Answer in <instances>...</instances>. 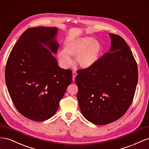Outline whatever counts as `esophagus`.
Returning a JSON list of instances; mask_svg holds the SVG:
<instances>
[{"mask_svg": "<svg viewBox=\"0 0 149 149\" xmlns=\"http://www.w3.org/2000/svg\"><path fill=\"white\" fill-rule=\"evenodd\" d=\"M76 75H77V73H76V72L75 71L72 72V80H73V81H74L75 80Z\"/></svg>", "mask_w": 149, "mask_h": 149, "instance_id": "34e87169", "label": "esophagus"}]
</instances>
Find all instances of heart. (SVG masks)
<instances>
[{"label": "heart", "mask_w": 149, "mask_h": 149, "mask_svg": "<svg viewBox=\"0 0 149 149\" xmlns=\"http://www.w3.org/2000/svg\"><path fill=\"white\" fill-rule=\"evenodd\" d=\"M102 52V45L91 37L75 38L69 41L65 50H59L58 61L63 67H68L72 63L70 57L76 58V63L82 69H88L99 61Z\"/></svg>", "instance_id": "1"}]
</instances>
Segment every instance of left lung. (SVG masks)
I'll list each match as a JSON object with an SVG mask.
<instances>
[{
	"label": "left lung",
	"mask_w": 149,
	"mask_h": 149,
	"mask_svg": "<svg viewBox=\"0 0 149 149\" xmlns=\"http://www.w3.org/2000/svg\"><path fill=\"white\" fill-rule=\"evenodd\" d=\"M111 45L94 65L77 71L75 83L83 116L95 125L118 120L133 100L138 82L137 65L124 39L109 33Z\"/></svg>",
	"instance_id": "8db88e82"
}]
</instances>
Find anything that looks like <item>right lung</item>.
<instances>
[{"label":"right lung","mask_w":149,"mask_h":149,"mask_svg":"<svg viewBox=\"0 0 149 149\" xmlns=\"http://www.w3.org/2000/svg\"><path fill=\"white\" fill-rule=\"evenodd\" d=\"M57 27L27 29L14 46L5 70L6 83L15 108L32 120H47L72 81V72L61 69L56 54Z\"/></svg>","instance_id":"obj_1"}]
</instances>
